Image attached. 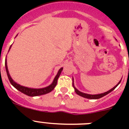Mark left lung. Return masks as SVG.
Masks as SVG:
<instances>
[{
    "label": "left lung",
    "instance_id": "8db88e82",
    "mask_svg": "<svg viewBox=\"0 0 129 129\" xmlns=\"http://www.w3.org/2000/svg\"><path fill=\"white\" fill-rule=\"evenodd\" d=\"M72 80H73V83H72L73 87L74 88L75 92H76V93L77 94V95H80V96L83 97V98H85L90 99V100H98V99L101 98L105 96V95H106L107 94H109V93H110V92H111L112 90H114L115 88H116L118 86V85H119V83H120L121 79L119 81V83H118V84L116 85V86H114V87L112 88V89L109 90V91H107V92H104V93H101V94H94V95H92V94H85V93H83V92H80V91H79L78 90H77V88H76L74 86V78H72Z\"/></svg>",
    "mask_w": 129,
    "mask_h": 129
}]
</instances>
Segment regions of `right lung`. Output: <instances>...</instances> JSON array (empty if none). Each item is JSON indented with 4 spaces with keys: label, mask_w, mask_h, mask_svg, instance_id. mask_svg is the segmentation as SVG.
Instances as JSON below:
<instances>
[{
    "label": "right lung",
    "mask_w": 129,
    "mask_h": 129,
    "mask_svg": "<svg viewBox=\"0 0 129 129\" xmlns=\"http://www.w3.org/2000/svg\"><path fill=\"white\" fill-rule=\"evenodd\" d=\"M11 46L10 47V49H9V51H10V48H11ZM5 67H6V70L7 75H8V77L9 80H10V83L16 89H17L18 90L21 92L23 94H26V95H28V96H38V95H44V94H46L50 92L51 91L53 90L54 89V88L57 85V79L59 78V77L60 76V74H61V72H62L63 68H61L58 71L57 74L55 77L54 79H53V82L51 85H50L49 86H46V87L42 88H28L26 87V86H22V85H19L18 83H17L16 82H15L12 79V78L10 76V74H9L8 69V66H7V60L6 59L5 60Z\"/></svg>",
    "instance_id": "right-lung-1"
}]
</instances>
